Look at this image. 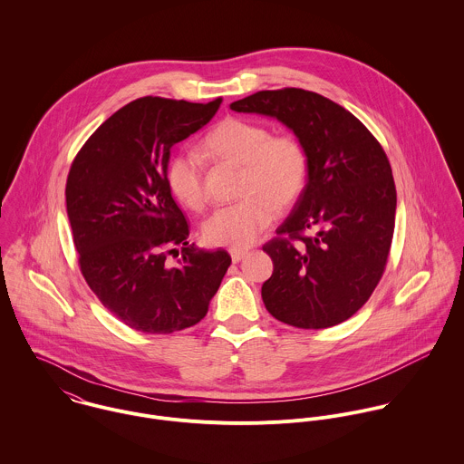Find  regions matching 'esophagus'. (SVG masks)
<instances>
[{
	"mask_svg": "<svg viewBox=\"0 0 464 464\" xmlns=\"http://www.w3.org/2000/svg\"><path fill=\"white\" fill-rule=\"evenodd\" d=\"M246 256H248V250H230L232 263H239V261H243Z\"/></svg>",
	"mask_w": 464,
	"mask_h": 464,
	"instance_id": "34e87169",
	"label": "esophagus"
}]
</instances>
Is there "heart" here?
I'll return each instance as SVG.
<instances>
[{
  "label": "heart",
  "mask_w": 464,
  "mask_h": 464,
  "mask_svg": "<svg viewBox=\"0 0 464 464\" xmlns=\"http://www.w3.org/2000/svg\"><path fill=\"white\" fill-rule=\"evenodd\" d=\"M201 151L214 162L241 168V199L218 208L201 227L203 241L210 246H250L275 212L284 214L296 205L309 180L311 162L304 142L291 133H271L252 120H221L203 137ZM166 184L189 210L205 207V171L195 153L179 151L168 160Z\"/></svg>",
  "instance_id": "heart-1"
}]
</instances>
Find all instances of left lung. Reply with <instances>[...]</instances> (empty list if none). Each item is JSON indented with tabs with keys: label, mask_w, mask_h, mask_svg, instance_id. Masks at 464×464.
Returning <instances> with one entry per match:
<instances>
[{
	"label": "left lung",
	"mask_w": 464,
	"mask_h": 464,
	"mask_svg": "<svg viewBox=\"0 0 464 464\" xmlns=\"http://www.w3.org/2000/svg\"><path fill=\"white\" fill-rule=\"evenodd\" d=\"M273 116L309 153V182L291 216L263 246L273 273L267 313L296 329H327L353 316L388 265L397 189L390 159L352 112L296 87L259 91L230 103Z\"/></svg>",
	"instance_id": "1"
}]
</instances>
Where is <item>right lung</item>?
Here are the masks:
<instances>
[{"instance_id": "1", "label": "right lung", "mask_w": 464, "mask_h": 464, "mask_svg": "<svg viewBox=\"0 0 464 464\" xmlns=\"http://www.w3.org/2000/svg\"><path fill=\"white\" fill-rule=\"evenodd\" d=\"M144 96L114 112L76 153L67 218L80 271L107 311L137 332L171 334L205 318L228 266L225 250L189 246V225L166 184L171 148L221 105ZM183 246L171 268L167 256Z\"/></svg>"}]
</instances>
